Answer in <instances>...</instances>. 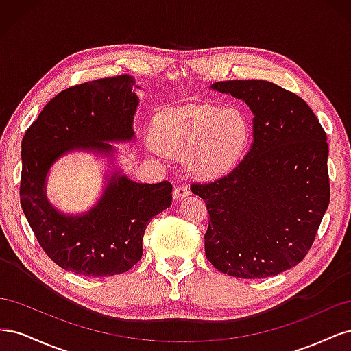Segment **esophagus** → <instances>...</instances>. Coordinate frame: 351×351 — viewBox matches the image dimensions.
<instances>
[{
	"mask_svg": "<svg viewBox=\"0 0 351 351\" xmlns=\"http://www.w3.org/2000/svg\"><path fill=\"white\" fill-rule=\"evenodd\" d=\"M189 195H190V190H189L187 187H184V186H176V187H174L173 197H174L176 200L182 199V197H186V196H189Z\"/></svg>",
	"mask_w": 351,
	"mask_h": 351,
	"instance_id": "esophagus-1",
	"label": "esophagus"
}]
</instances>
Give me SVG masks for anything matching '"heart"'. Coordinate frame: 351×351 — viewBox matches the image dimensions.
I'll return each mask as SVG.
<instances>
[{
  "instance_id": "1",
  "label": "heart",
  "mask_w": 351,
  "mask_h": 351,
  "mask_svg": "<svg viewBox=\"0 0 351 351\" xmlns=\"http://www.w3.org/2000/svg\"><path fill=\"white\" fill-rule=\"evenodd\" d=\"M249 136L250 124L241 110L202 104L158 114L152 142L164 156L186 158L196 177L215 178L236 165Z\"/></svg>"
}]
</instances>
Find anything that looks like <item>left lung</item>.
<instances>
[{"instance_id":"left-lung-1","label":"left lung","mask_w":351,"mask_h":351,"mask_svg":"<svg viewBox=\"0 0 351 351\" xmlns=\"http://www.w3.org/2000/svg\"><path fill=\"white\" fill-rule=\"evenodd\" d=\"M253 112V143L227 176L193 183L205 200V254L237 278H267L295 267L311 250L329 205L328 143L300 97L267 80L210 86Z\"/></svg>"}]
</instances>
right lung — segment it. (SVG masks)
<instances>
[{"label":"right lung","mask_w":351,"mask_h":351,"mask_svg":"<svg viewBox=\"0 0 351 351\" xmlns=\"http://www.w3.org/2000/svg\"><path fill=\"white\" fill-rule=\"evenodd\" d=\"M137 104L129 74L76 84L52 98L23 136L20 204L40 247L62 269L86 277L127 272L142 258L149 221L171 205L169 182L142 184L120 171L83 215L62 214L47 197V174L60 156L79 149L112 156L108 142L133 139Z\"/></svg>","instance_id":"1"}]
</instances>
